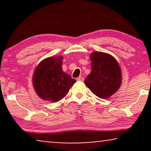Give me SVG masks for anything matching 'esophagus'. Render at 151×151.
I'll return each instance as SVG.
<instances>
[{
    "label": "esophagus",
    "instance_id": "esophagus-1",
    "mask_svg": "<svg viewBox=\"0 0 151 151\" xmlns=\"http://www.w3.org/2000/svg\"><path fill=\"white\" fill-rule=\"evenodd\" d=\"M76 80H77L78 81H81V82H83L84 79V78H82V77H81V76H80V77H78Z\"/></svg>",
    "mask_w": 151,
    "mask_h": 151
}]
</instances>
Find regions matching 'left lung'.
Returning a JSON list of instances; mask_svg holds the SVG:
<instances>
[{"mask_svg":"<svg viewBox=\"0 0 151 151\" xmlns=\"http://www.w3.org/2000/svg\"><path fill=\"white\" fill-rule=\"evenodd\" d=\"M91 72L84 84L93 93L102 99L114 94L122 83V72L117 61L108 53L96 51L90 55Z\"/></svg>","mask_w":151,"mask_h":151,"instance_id":"left-lung-1","label":"left lung"}]
</instances>
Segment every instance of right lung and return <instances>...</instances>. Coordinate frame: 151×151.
<instances>
[{"instance_id":"add662e5","label":"right lung","mask_w":151,"mask_h":151,"mask_svg":"<svg viewBox=\"0 0 151 151\" xmlns=\"http://www.w3.org/2000/svg\"><path fill=\"white\" fill-rule=\"evenodd\" d=\"M63 58L49 57L43 60L35 69L33 85L42 100L56 102L68 93L76 82L62 69Z\"/></svg>"}]
</instances>
